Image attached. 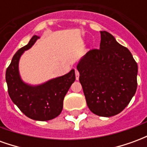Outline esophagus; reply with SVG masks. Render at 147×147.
I'll list each match as a JSON object with an SVG mask.
<instances>
[{"label": "esophagus", "mask_w": 147, "mask_h": 147, "mask_svg": "<svg viewBox=\"0 0 147 147\" xmlns=\"http://www.w3.org/2000/svg\"><path fill=\"white\" fill-rule=\"evenodd\" d=\"M75 73H76V80H79V78H80V72L78 71V70L76 69V71H75Z\"/></svg>", "instance_id": "esophagus-1"}]
</instances>
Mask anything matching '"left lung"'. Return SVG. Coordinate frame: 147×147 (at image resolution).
<instances>
[{"instance_id": "obj_1", "label": "left lung", "mask_w": 147, "mask_h": 147, "mask_svg": "<svg viewBox=\"0 0 147 147\" xmlns=\"http://www.w3.org/2000/svg\"><path fill=\"white\" fill-rule=\"evenodd\" d=\"M100 33V49L87 52L77 69L90 110L109 117L122 112L135 95L138 65L131 52L111 34Z\"/></svg>"}]
</instances>
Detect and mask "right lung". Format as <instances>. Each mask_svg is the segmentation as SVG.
Listing matches in <instances>:
<instances>
[{"instance_id":"add662e5","label":"right lung","mask_w":147,"mask_h":147,"mask_svg":"<svg viewBox=\"0 0 147 147\" xmlns=\"http://www.w3.org/2000/svg\"><path fill=\"white\" fill-rule=\"evenodd\" d=\"M39 38L34 35L27 45L16 53L6 70L5 79L9 97L21 112L32 120L46 121L61 114L64 96L76 80V75L71 69L64 76L35 86L23 81L19 71L20 57Z\"/></svg>"}]
</instances>
